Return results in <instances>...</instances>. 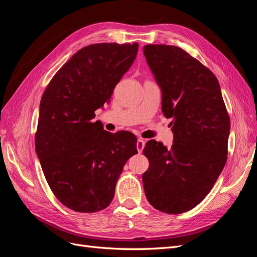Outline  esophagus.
<instances>
[{
  "label": "esophagus",
  "mask_w": 257,
  "mask_h": 257,
  "mask_svg": "<svg viewBox=\"0 0 257 257\" xmlns=\"http://www.w3.org/2000/svg\"><path fill=\"white\" fill-rule=\"evenodd\" d=\"M145 145H146L145 139H143V138H138V139H137L136 147H137V150H138V152H139V153L143 152L144 148H145Z\"/></svg>",
  "instance_id": "obj_1"
}]
</instances>
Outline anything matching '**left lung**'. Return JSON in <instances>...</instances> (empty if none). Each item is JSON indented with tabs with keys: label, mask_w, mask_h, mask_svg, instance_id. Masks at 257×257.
<instances>
[{
	"label": "left lung",
	"mask_w": 257,
	"mask_h": 257,
	"mask_svg": "<svg viewBox=\"0 0 257 257\" xmlns=\"http://www.w3.org/2000/svg\"><path fill=\"white\" fill-rule=\"evenodd\" d=\"M144 54L174 133L170 148L154 139L146 144V197L162 212L182 213L207 196L222 173L230 120L219 81L199 61L168 45H147Z\"/></svg>",
	"instance_id": "1"
}]
</instances>
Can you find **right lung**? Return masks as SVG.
Instances as JSON below:
<instances>
[{"label":"right lung","instance_id":"add662e5","mask_svg":"<svg viewBox=\"0 0 257 257\" xmlns=\"http://www.w3.org/2000/svg\"><path fill=\"white\" fill-rule=\"evenodd\" d=\"M138 44H93L77 51L46 88L40 104L35 150L51 191L77 212L111 203L126 161L137 153L130 132L109 133L94 111L136 59Z\"/></svg>","mask_w":257,"mask_h":257}]
</instances>
